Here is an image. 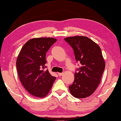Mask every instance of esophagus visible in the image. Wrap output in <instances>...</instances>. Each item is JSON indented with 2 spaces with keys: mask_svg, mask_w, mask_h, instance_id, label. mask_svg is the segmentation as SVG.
Segmentation results:
<instances>
[{
  "mask_svg": "<svg viewBox=\"0 0 121 121\" xmlns=\"http://www.w3.org/2000/svg\"><path fill=\"white\" fill-rule=\"evenodd\" d=\"M63 74V73H58V75L59 76H62Z\"/></svg>",
  "mask_w": 121,
  "mask_h": 121,
  "instance_id": "1",
  "label": "esophagus"
}]
</instances>
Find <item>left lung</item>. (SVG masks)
Masks as SVG:
<instances>
[{
  "mask_svg": "<svg viewBox=\"0 0 121 121\" xmlns=\"http://www.w3.org/2000/svg\"><path fill=\"white\" fill-rule=\"evenodd\" d=\"M65 40L73 48L76 60L80 63L74 81L69 86L70 92L76 98H86L97 89L105 68L101 48L87 37H69Z\"/></svg>",
  "mask_w": 121,
  "mask_h": 121,
  "instance_id": "1",
  "label": "left lung"
}]
</instances>
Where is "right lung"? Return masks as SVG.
I'll list each match as a JSON object with an SVG mask.
<instances>
[{
    "label": "right lung",
    "instance_id": "right-lung-1",
    "mask_svg": "<svg viewBox=\"0 0 121 121\" xmlns=\"http://www.w3.org/2000/svg\"><path fill=\"white\" fill-rule=\"evenodd\" d=\"M57 39L35 38L24 45L16 60L18 75L22 85L35 97L43 98L52 87L56 77L46 70V53Z\"/></svg>",
    "mask_w": 121,
    "mask_h": 121
}]
</instances>
